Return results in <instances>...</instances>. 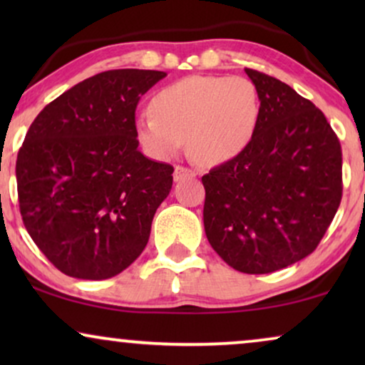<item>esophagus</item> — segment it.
I'll use <instances>...</instances> for the list:
<instances>
[{"label": "esophagus", "mask_w": 365, "mask_h": 365, "mask_svg": "<svg viewBox=\"0 0 365 365\" xmlns=\"http://www.w3.org/2000/svg\"><path fill=\"white\" fill-rule=\"evenodd\" d=\"M196 176V173L192 171V169L189 168H184V166H176L174 168V181H184V179H189V178H194Z\"/></svg>", "instance_id": "1"}]
</instances>
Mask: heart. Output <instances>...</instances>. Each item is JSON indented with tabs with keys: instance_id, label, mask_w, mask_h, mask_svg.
<instances>
[{
	"instance_id": "b5f03b06",
	"label": "heart",
	"mask_w": 365,
	"mask_h": 365,
	"mask_svg": "<svg viewBox=\"0 0 365 365\" xmlns=\"http://www.w3.org/2000/svg\"><path fill=\"white\" fill-rule=\"evenodd\" d=\"M153 114L134 123L139 144L149 156L166 159L187 146L206 166L239 156L251 143L259 118L256 86L242 76H187L151 98Z\"/></svg>"
}]
</instances>
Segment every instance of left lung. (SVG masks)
Segmentation results:
<instances>
[{"label":"left lung","instance_id":"obj_1","mask_svg":"<svg viewBox=\"0 0 365 365\" xmlns=\"http://www.w3.org/2000/svg\"><path fill=\"white\" fill-rule=\"evenodd\" d=\"M259 101L251 143L202 176L204 231L224 262L269 274L307 257L342 197L341 143L321 109L279 79L244 69Z\"/></svg>","mask_w":365,"mask_h":365}]
</instances>
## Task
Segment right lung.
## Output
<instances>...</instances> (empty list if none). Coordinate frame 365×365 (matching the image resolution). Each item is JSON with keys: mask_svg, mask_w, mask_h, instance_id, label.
Wrapping results in <instances>:
<instances>
[{"mask_svg": "<svg viewBox=\"0 0 365 365\" xmlns=\"http://www.w3.org/2000/svg\"><path fill=\"white\" fill-rule=\"evenodd\" d=\"M164 76L99 73L49 103L28 129L16 159L19 211L39 251L66 276L114 277L146 247L174 169L139 151L134 113Z\"/></svg>", "mask_w": 365, "mask_h": 365, "instance_id": "obj_1", "label": "right lung"}]
</instances>
